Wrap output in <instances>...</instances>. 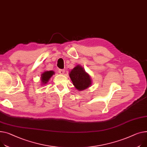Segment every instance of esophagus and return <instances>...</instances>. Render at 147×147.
<instances>
[{"label":"esophagus","mask_w":147,"mask_h":147,"mask_svg":"<svg viewBox=\"0 0 147 147\" xmlns=\"http://www.w3.org/2000/svg\"><path fill=\"white\" fill-rule=\"evenodd\" d=\"M58 72H59L61 74H64L65 73V70L63 69H60L59 70H58Z\"/></svg>","instance_id":"1"}]
</instances>
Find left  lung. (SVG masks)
I'll list each match as a JSON object with an SVG mask.
<instances>
[{
  "label": "left lung",
  "mask_w": 147,
  "mask_h": 147,
  "mask_svg": "<svg viewBox=\"0 0 147 147\" xmlns=\"http://www.w3.org/2000/svg\"><path fill=\"white\" fill-rule=\"evenodd\" d=\"M73 85L79 90H83L89 88L92 84L90 76L80 65H76L69 73Z\"/></svg>",
  "instance_id": "left-lung-1"
}]
</instances>
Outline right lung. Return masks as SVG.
I'll list each match as a JSON object with an SVG mask.
<instances>
[{
	"label": "right lung",
	"instance_id": "right-lung-1",
	"mask_svg": "<svg viewBox=\"0 0 147 147\" xmlns=\"http://www.w3.org/2000/svg\"><path fill=\"white\" fill-rule=\"evenodd\" d=\"M54 74V71H44L41 74V77L42 84H47V83L49 81V80H50V78Z\"/></svg>",
	"mask_w": 147,
	"mask_h": 147
}]
</instances>
